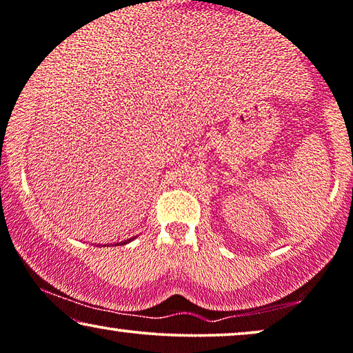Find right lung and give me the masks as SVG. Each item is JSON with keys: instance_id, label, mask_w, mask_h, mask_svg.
<instances>
[{"instance_id": "right-lung-1", "label": "right lung", "mask_w": 353, "mask_h": 353, "mask_svg": "<svg viewBox=\"0 0 353 353\" xmlns=\"http://www.w3.org/2000/svg\"><path fill=\"white\" fill-rule=\"evenodd\" d=\"M128 241H132V238H131V240H128ZM128 241H123V243H121V245H126V243H128Z\"/></svg>"}]
</instances>
